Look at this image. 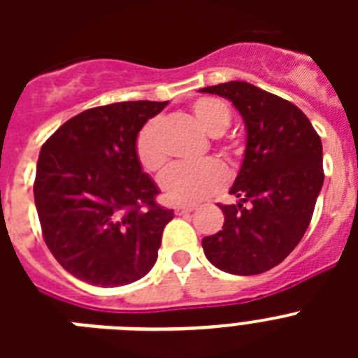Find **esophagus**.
I'll use <instances>...</instances> for the list:
<instances>
[{"label":"esophagus","instance_id":"34e87169","mask_svg":"<svg viewBox=\"0 0 358 358\" xmlns=\"http://www.w3.org/2000/svg\"><path fill=\"white\" fill-rule=\"evenodd\" d=\"M195 210V206H176L173 208V211H176L177 215H185V213H192V211Z\"/></svg>","mask_w":358,"mask_h":358}]
</instances>
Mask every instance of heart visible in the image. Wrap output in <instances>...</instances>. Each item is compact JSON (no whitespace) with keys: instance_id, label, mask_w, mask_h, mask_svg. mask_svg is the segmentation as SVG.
Listing matches in <instances>:
<instances>
[{"instance_id":"heart-1","label":"heart","mask_w":358,"mask_h":358,"mask_svg":"<svg viewBox=\"0 0 358 358\" xmlns=\"http://www.w3.org/2000/svg\"><path fill=\"white\" fill-rule=\"evenodd\" d=\"M192 115L210 136H220L231 123V110L222 100L211 96L197 98ZM136 159L145 172L156 173L166 164V152L161 143V120L152 118L138 131L134 141ZM227 182V170L220 161L206 159L197 164H176L161 176L163 197L177 206H194L217 194Z\"/></svg>"}]
</instances>
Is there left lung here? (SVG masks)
<instances>
[{
    "label": "left lung",
    "instance_id": "left-lung-1",
    "mask_svg": "<svg viewBox=\"0 0 358 358\" xmlns=\"http://www.w3.org/2000/svg\"><path fill=\"white\" fill-rule=\"evenodd\" d=\"M201 91L231 100L248 129L242 169L229 189L240 202L220 204L222 229L204 236L202 249L224 273L262 274L285 260L312 220L324 181L321 138L299 107L249 82Z\"/></svg>",
    "mask_w": 358,
    "mask_h": 358
}]
</instances>
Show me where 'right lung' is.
Listing matches in <instances>:
<instances>
[{"instance_id": "obj_1", "label": "right lung", "mask_w": 358, "mask_h": 358, "mask_svg": "<svg viewBox=\"0 0 358 358\" xmlns=\"http://www.w3.org/2000/svg\"><path fill=\"white\" fill-rule=\"evenodd\" d=\"M169 102H118L62 123L37 159L34 199L43 238L71 276L120 287L154 267L173 210L136 159V134Z\"/></svg>"}]
</instances>
